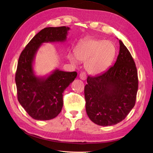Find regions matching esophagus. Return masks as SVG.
Listing matches in <instances>:
<instances>
[{"label":"esophagus","mask_w":153,"mask_h":153,"mask_svg":"<svg viewBox=\"0 0 153 153\" xmlns=\"http://www.w3.org/2000/svg\"><path fill=\"white\" fill-rule=\"evenodd\" d=\"M79 76H80L81 80H85L87 78V74L85 72H82V73H80Z\"/></svg>","instance_id":"esophagus-1"}]
</instances>
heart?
Wrapping results in <instances>:
<instances>
[{"label": "heart", "instance_id": "obj_1", "mask_svg": "<svg viewBox=\"0 0 153 153\" xmlns=\"http://www.w3.org/2000/svg\"><path fill=\"white\" fill-rule=\"evenodd\" d=\"M116 48L110 41L89 38L78 43L75 49V55L68 58L73 64L77 61L84 62L87 71L92 75H100L107 69L115 59Z\"/></svg>", "mask_w": 153, "mask_h": 153}]
</instances>
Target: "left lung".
I'll list each match as a JSON object with an SVG mask.
<instances>
[{"label": "left lung", "mask_w": 153, "mask_h": 153, "mask_svg": "<svg viewBox=\"0 0 153 153\" xmlns=\"http://www.w3.org/2000/svg\"><path fill=\"white\" fill-rule=\"evenodd\" d=\"M119 42L114 65L102 74L88 76L84 89L88 117L102 126L122 121L135 104L138 86L135 63L126 46Z\"/></svg>", "instance_id": "obj_1"}]
</instances>
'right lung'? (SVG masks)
I'll list each match as a JSON object with an SVG mask.
<instances>
[{"instance_id":"1","label":"right lung","mask_w":153,"mask_h":153,"mask_svg":"<svg viewBox=\"0 0 153 153\" xmlns=\"http://www.w3.org/2000/svg\"><path fill=\"white\" fill-rule=\"evenodd\" d=\"M69 29L65 26L42 29L27 44L18 59L15 75L18 100L36 120L47 121L57 116L63 106L62 93L77 76L76 71L59 69L43 76L36 75L34 71L36 55L41 46L64 42Z\"/></svg>"}]
</instances>
